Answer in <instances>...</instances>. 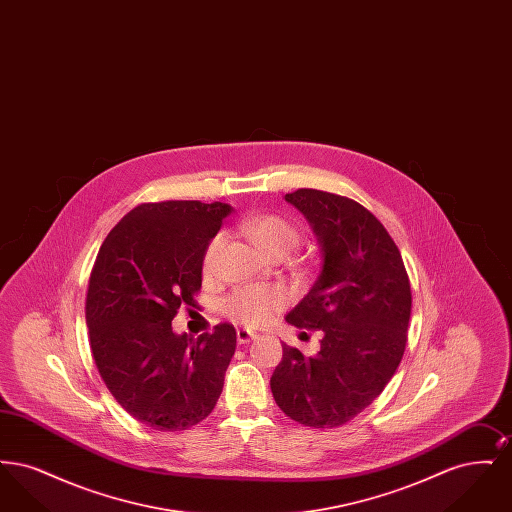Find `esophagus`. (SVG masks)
<instances>
[{"label": "esophagus", "instance_id": "1", "mask_svg": "<svg viewBox=\"0 0 512 512\" xmlns=\"http://www.w3.org/2000/svg\"><path fill=\"white\" fill-rule=\"evenodd\" d=\"M236 336H238V343H240V345H245V343H249V341L257 340V334L251 332V330H245V328H240V330L236 332Z\"/></svg>", "mask_w": 512, "mask_h": 512}]
</instances>
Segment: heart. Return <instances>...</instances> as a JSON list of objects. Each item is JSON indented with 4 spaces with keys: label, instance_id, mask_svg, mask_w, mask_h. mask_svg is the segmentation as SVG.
<instances>
[{
    "label": "heart",
    "instance_id": "heart-1",
    "mask_svg": "<svg viewBox=\"0 0 512 512\" xmlns=\"http://www.w3.org/2000/svg\"><path fill=\"white\" fill-rule=\"evenodd\" d=\"M242 232L257 245L265 255H272L278 251H292L299 240V232L282 217L276 215H259L253 219L242 222ZM222 236H215L211 244L207 245L203 257V270L213 272L217 255H219ZM288 303V293L278 286H245L234 293H230L224 303L222 311L226 317L244 324V326H263L276 311H280Z\"/></svg>",
    "mask_w": 512,
    "mask_h": 512
}]
</instances>
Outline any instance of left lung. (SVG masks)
I'll return each mask as SVG.
<instances>
[{
	"label": "left lung",
	"instance_id": "obj_1",
	"mask_svg": "<svg viewBox=\"0 0 512 512\" xmlns=\"http://www.w3.org/2000/svg\"><path fill=\"white\" fill-rule=\"evenodd\" d=\"M284 199L311 224L322 259L286 320L322 330V340L317 355L284 343L270 390L295 422L336 428L366 409L401 363L411 284L388 230L363 205L307 188Z\"/></svg>",
	"mask_w": 512,
	"mask_h": 512
}]
</instances>
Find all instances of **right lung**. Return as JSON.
Listing matches in <instances>:
<instances>
[{
  "label": "right lung",
  "instance_id": "1",
  "mask_svg": "<svg viewBox=\"0 0 512 512\" xmlns=\"http://www.w3.org/2000/svg\"><path fill=\"white\" fill-rule=\"evenodd\" d=\"M228 203H142L99 247L86 297L90 347L117 403L153 430H186L219 401L236 351L232 324L192 338L172 330L201 288L207 245Z\"/></svg>",
  "mask_w": 512,
  "mask_h": 512
}]
</instances>
